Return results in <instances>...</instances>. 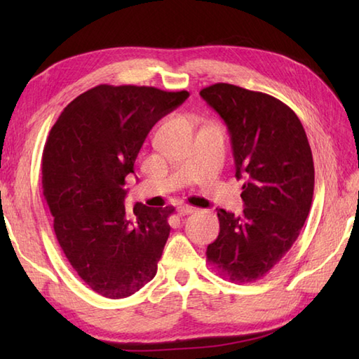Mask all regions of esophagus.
Wrapping results in <instances>:
<instances>
[{"label":"esophagus","mask_w":359,"mask_h":359,"mask_svg":"<svg viewBox=\"0 0 359 359\" xmlns=\"http://www.w3.org/2000/svg\"><path fill=\"white\" fill-rule=\"evenodd\" d=\"M196 208L194 207H189V205H180V207H177V215L179 216H187V215H191V212H194Z\"/></svg>","instance_id":"34e87169"}]
</instances>
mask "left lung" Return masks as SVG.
I'll return each mask as SVG.
<instances>
[{"instance_id":"8db88e82","label":"left lung","mask_w":359,"mask_h":359,"mask_svg":"<svg viewBox=\"0 0 359 359\" xmlns=\"http://www.w3.org/2000/svg\"><path fill=\"white\" fill-rule=\"evenodd\" d=\"M201 97L225 121L245 205L238 217L217 210L220 231L207 259L233 282L256 280L287 255L309 216L315 166L307 134L269 94L216 83Z\"/></svg>"}]
</instances>
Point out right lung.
<instances>
[{"label": "right lung", "instance_id": "obj_1", "mask_svg": "<svg viewBox=\"0 0 359 359\" xmlns=\"http://www.w3.org/2000/svg\"><path fill=\"white\" fill-rule=\"evenodd\" d=\"M189 97L100 85L66 106L43 152V194L67 261L104 297H128L156 276L174 208H125V179L157 121Z\"/></svg>", "mask_w": 359, "mask_h": 359}]
</instances>
